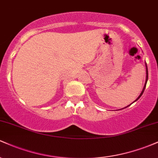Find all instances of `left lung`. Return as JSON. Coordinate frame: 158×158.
<instances>
[{"label": "left lung", "instance_id": "left-lung-1", "mask_svg": "<svg viewBox=\"0 0 158 158\" xmlns=\"http://www.w3.org/2000/svg\"><path fill=\"white\" fill-rule=\"evenodd\" d=\"M146 81H145V85H144V87H143V90H142V92H141L140 93V94H139V96L137 98V99H135V101H134L132 103H134L135 102H136V101L137 100H138V99H139V98H140V97L141 96L143 95V92H144V90H145V88H146V83H147V81H148V68H147V64H146ZM131 103V104H132ZM129 106H131V104L129 105ZM129 106H126V107H125L124 108H127V107H128Z\"/></svg>", "mask_w": 158, "mask_h": 158}]
</instances>
